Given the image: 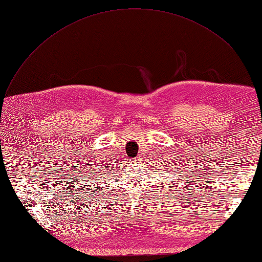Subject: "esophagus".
<instances>
[{"label":"esophagus","instance_id":"34e87169","mask_svg":"<svg viewBox=\"0 0 262 262\" xmlns=\"http://www.w3.org/2000/svg\"><path fill=\"white\" fill-rule=\"evenodd\" d=\"M132 161H134V162H135V161H138V159H136V160H135V159H134V160L132 159Z\"/></svg>","mask_w":262,"mask_h":262}]
</instances>
